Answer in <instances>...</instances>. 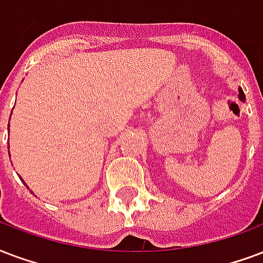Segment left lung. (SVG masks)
Masks as SVG:
<instances>
[{
  "label": "left lung",
  "mask_w": 263,
  "mask_h": 263,
  "mask_svg": "<svg viewBox=\"0 0 263 263\" xmlns=\"http://www.w3.org/2000/svg\"><path fill=\"white\" fill-rule=\"evenodd\" d=\"M238 98H240L242 102H244V100H246V97H244V92H242L241 88H238Z\"/></svg>",
  "instance_id": "left-lung-1"
}]
</instances>
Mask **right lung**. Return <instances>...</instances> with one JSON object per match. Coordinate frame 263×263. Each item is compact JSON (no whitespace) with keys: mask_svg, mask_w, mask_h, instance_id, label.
I'll return each mask as SVG.
<instances>
[{"mask_svg":"<svg viewBox=\"0 0 263 263\" xmlns=\"http://www.w3.org/2000/svg\"><path fill=\"white\" fill-rule=\"evenodd\" d=\"M27 189H29V187H27Z\"/></svg>","mask_w":263,"mask_h":263,"instance_id":"1","label":"right lung"}]
</instances>
